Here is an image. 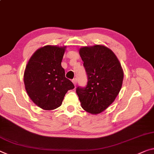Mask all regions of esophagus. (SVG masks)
<instances>
[{"mask_svg":"<svg viewBox=\"0 0 154 154\" xmlns=\"http://www.w3.org/2000/svg\"><path fill=\"white\" fill-rule=\"evenodd\" d=\"M72 82H73V83H74V85L75 86V85H76V84H77V79H73L72 80Z\"/></svg>","mask_w":154,"mask_h":154,"instance_id":"34e87169","label":"esophagus"}]
</instances>
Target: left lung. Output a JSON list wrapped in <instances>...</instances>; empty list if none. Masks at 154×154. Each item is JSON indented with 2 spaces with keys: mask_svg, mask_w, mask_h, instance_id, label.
Masks as SVG:
<instances>
[{
  "mask_svg": "<svg viewBox=\"0 0 154 154\" xmlns=\"http://www.w3.org/2000/svg\"><path fill=\"white\" fill-rule=\"evenodd\" d=\"M79 54L87 75L86 87H78L82 107L97 114L112 104L122 87L124 74L114 53L103 45L83 47Z\"/></svg>",
  "mask_w": 154,
  "mask_h": 154,
  "instance_id": "left-lung-1",
  "label": "left lung"
}]
</instances>
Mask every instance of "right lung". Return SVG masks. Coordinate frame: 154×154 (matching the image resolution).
Returning a JSON list of instances; mask_svg holds the SVG:
<instances>
[{
    "label": "right lung",
    "instance_id": "1",
    "mask_svg": "<svg viewBox=\"0 0 154 154\" xmlns=\"http://www.w3.org/2000/svg\"><path fill=\"white\" fill-rule=\"evenodd\" d=\"M65 47H42L35 51L26 66V91L31 100L42 109L60 107L67 91L74 88L61 66Z\"/></svg>",
    "mask_w": 154,
    "mask_h": 154
}]
</instances>
